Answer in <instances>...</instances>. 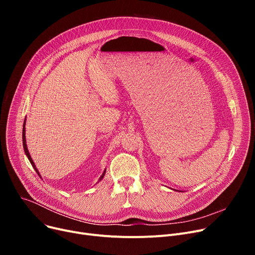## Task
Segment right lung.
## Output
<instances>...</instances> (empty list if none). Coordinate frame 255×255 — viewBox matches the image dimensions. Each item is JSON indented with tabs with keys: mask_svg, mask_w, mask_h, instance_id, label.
<instances>
[{
	"mask_svg": "<svg viewBox=\"0 0 255 255\" xmlns=\"http://www.w3.org/2000/svg\"><path fill=\"white\" fill-rule=\"evenodd\" d=\"M24 124H25V119H24V123H23V128H22V144H23V149H24V153H25V155L28 156V158H29V160H30V162H31V164H32V166L34 167V169L36 170V172L38 173V175L40 176V173H39V171H38V169L36 168V166H35V164H34V161H33V159H32V157H31V155H30V153H29V151H28V148H26V143H25V129H24ZM104 175H105V170H104V172L102 173V176L100 177V181L103 179V177H104ZM41 178V177H40Z\"/></svg>",
	"mask_w": 255,
	"mask_h": 255,
	"instance_id": "add662e5",
	"label": "right lung"
}]
</instances>
